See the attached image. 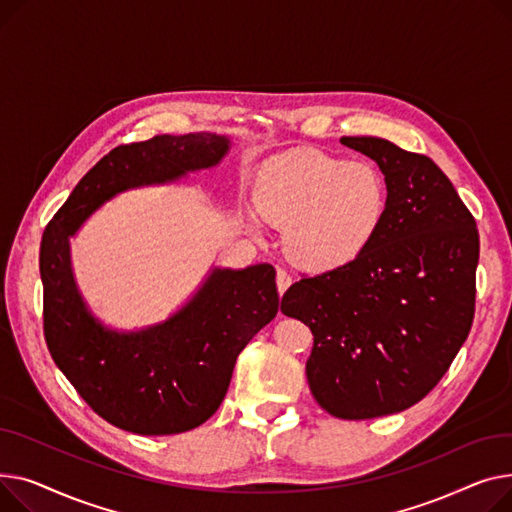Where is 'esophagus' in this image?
Instances as JSON below:
<instances>
[{"label":"esophagus","instance_id":"34e87169","mask_svg":"<svg viewBox=\"0 0 512 512\" xmlns=\"http://www.w3.org/2000/svg\"><path fill=\"white\" fill-rule=\"evenodd\" d=\"M291 285V277L285 268H277V289H279V295H283Z\"/></svg>","mask_w":512,"mask_h":512}]
</instances>
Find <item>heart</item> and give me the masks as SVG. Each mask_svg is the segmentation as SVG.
<instances>
[{"mask_svg":"<svg viewBox=\"0 0 512 512\" xmlns=\"http://www.w3.org/2000/svg\"><path fill=\"white\" fill-rule=\"evenodd\" d=\"M254 200L264 219L287 227L285 246L293 262L333 270L370 246L386 217L388 188L368 161L302 148L262 167ZM248 225L258 229L252 213Z\"/></svg>","mask_w":512,"mask_h":512,"instance_id":"obj_1","label":"heart"}]
</instances>
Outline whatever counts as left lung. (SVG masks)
<instances>
[{"label": "left lung", "instance_id": "1", "mask_svg": "<svg viewBox=\"0 0 512 512\" xmlns=\"http://www.w3.org/2000/svg\"><path fill=\"white\" fill-rule=\"evenodd\" d=\"M341 144L384 173V223L353 262L293 283L281 312L314 335L306 376L318 405L372 419L422 401L453 364L475 314L479 233L430 157L374 136Z\"/></svg>", "mask_w": 512, "mask_h": 512}]
</instances>
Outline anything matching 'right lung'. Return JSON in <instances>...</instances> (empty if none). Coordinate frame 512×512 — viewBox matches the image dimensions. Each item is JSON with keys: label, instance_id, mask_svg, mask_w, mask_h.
Instances as JSON below:
<instances>
[{"label": "right lung", "instance_id": "obj_1", "mask_svg": "<svg viewBox=\"0 0 512 512\" xmlns=\"http://www.w3.org/2000/svg\"><path fill=\"white\" fill-rule=\"evenodd\" d=\"M227 150V136L208 132L117 146L45 227L39 264L49 353L88 407L115 428L167 436L204 424L225 399L237 355L279 312L275 268H213L169 320L119 333L88 312L72 275L70 237L115 194L215 167Z\"/></svg>", "mask_w": 512, "mask_h": 512}]
</instances>
